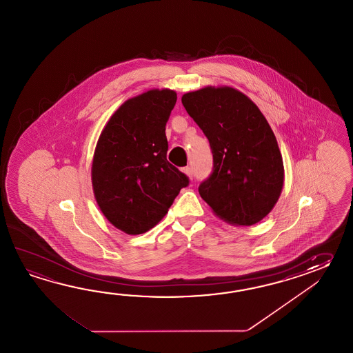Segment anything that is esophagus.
<instances>
[{
  "label": "esophagus",
  "instance_id": "34e87169",
  "mask_svg": "<svg viewBox=\"0 0 353 353\" xmlns=\"http://www.w3.org/2000/svg\"><path fill=\"white\" fill-rule=\"evenodd\" d=\"M183 172L187 174L188 176L192 179L193 178V170H192V168L190 166H185V168H183Z\"/></svg>",
  "mask_w": 353,
  "mask_h": 353
}]
</instances>
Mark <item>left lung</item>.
<instances>
[{
	"mask_svg": "<svg viewBox=\"0 0 353 353\" xmlns=\"http://www.w3.org/2000/svg\"><path fill=\"white\" fill-rule=\"evenodd\" d=\"M181 103L210 141L213 169L198 192L221 219L252 225L270 213L284 184L278 141L257 105L230 87L185 93Z\"/></svg>",
	"mask_w": 353,
	"mask_h": 353,
	"instance_id": "left-lung-1",
	"label": "left lung"
}]
</instances>
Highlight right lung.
Listing matches in <instances>:
<instances>
[{"label": "right lung", "mask_w": 353, "mask_h": 353, "mask_svg": "<svg viewBox=\"0 0 353 353\" xmlns=\"http://www.w3.org/2000/svg\"><path fill=\"white\" fill-rule=\"evenodd\" d=\"M176 102L170 90L126 101L98 139L92 184L99 208L128 234L149 231L168 213L189 178L166 159V122Z\"/></svg>", "instance_id": "right-lung-1"}]
</instances>
